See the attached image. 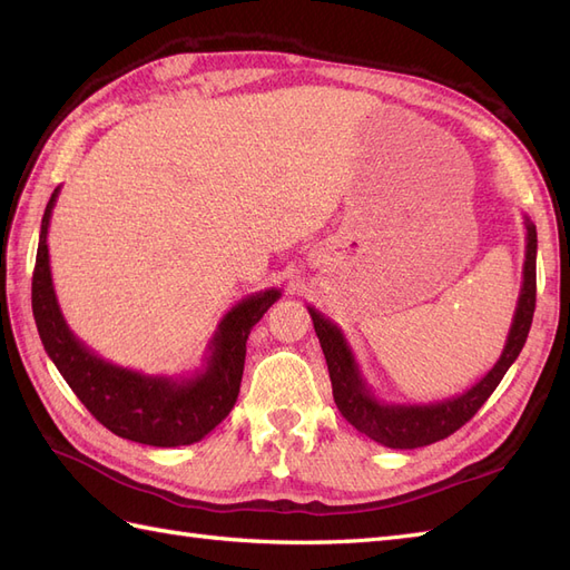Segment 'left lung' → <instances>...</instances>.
<instances>
[{
  "instance_id": "8db88e82",
  "label": "left lung",
  "mask_w": 570,
  "mask_h": 570,
  "mask_svg": "<svg viewBox=\"0 0 570 570\" xmlns=\"http://www.w3.org/2000/svg\"><path fill=\"white\" fill-rule=\"evenodd\" d=\"M525 223V262H523V283L515 302L513 321L499 354L497 364L480 377L475 385L456 396H446L440 402L428 404H396L375 396L366 383L364 373L358 368L354 350L344 337L342 327L325 318L318 308L306 306L308 316L314 321V331L318 335L321 350L325 354L327 373H331L333 396L340 413L347 419L358 433L375 440L390 450H419V446L440 442L473 419V413L488 402L494 387L502 383L504 373L519 358L523 344L530 333V323L534 314V262H538V230L534 223L523 216Z\"/></svg>"
}]
</instances>
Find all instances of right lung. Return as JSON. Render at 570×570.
<instances>
[{
    "label": "right lung",
    "instance_id": "add662e5",
    "mask_svg": "<svg viewBox=\"0 0 570 570\" xmlns=\"http://www.w3.org/2000/svg\"><path fill=\"white\" fill-rule=\"evenodd\" d=\"M59 189L47 202L32 273V316L47 356L55 361L85 409L114 435L149 446L199 442L235 406L249 331L281 299V289L268 287L239 299L220 318L214 337L206 344L204 364L195 373L170 377L116 366L73 335L51 283L47 233Z\"/></svg>",
    "mask_w": 570,
    "mask_h": 570
}]
</instances>
